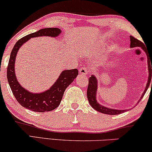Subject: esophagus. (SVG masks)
I'll list each match as a JSON object with an SVG mask.
<instances>
[{
	"mask_svg": "<svg viewBox=\"0 0 152 152\" xmlns=\"http://www.w3.org/2000/svg\"><path fill=\"white\" fill-rule=\"evenodd\" d=\"M79 72H80V75H83V76H85V75H86L87 74H88V70L86 68H80V71H79Z\"/></svg>",
	"mask_w": 152,
	"mask_h": 152,
	"instance_id": "esophagus-1",
	"label": "esophagus"
}]
</instances>
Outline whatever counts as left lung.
Wrapping results in <instances>:
<instances>
[{"instance_id": "obj_1", "label": "left lung", "mask_w": 152, "mask_h": 152, "mask_svg": "<svg viewBox=\"0 0 152 152\" xmlns=\"http://www.w3.org/2000/svg\"><path fill=\"white\" fill-rule=\"evenodd\" d=\"M130 41L131 43L130 45L132 48L134 47H140L142 50H144L145 53H147L146 49H145V45L142 41H140L138 39L135 38V37L130 36ZM147 60H148V68H149V78L148 82H147L146 88L144 91V93H142L141 99L144 96V95L146 93L147 88H149V84L151 83V75H152V59L149 61V58H148V55H147ZM151 86H152V81H151ZM97 82L96 77L94 75H92L90 77L88 80V88H87V97H88V102L90 103L91 107L93 109L96 110V111L100 112V113H104V114H109V115H118V114L122 113L125 111V110H116V109H109V108H107L103 107L97 103L96 100V92H97Z\"/></svg>"}]
</instances>
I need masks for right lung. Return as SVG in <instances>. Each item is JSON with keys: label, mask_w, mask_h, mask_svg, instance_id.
<instances>
[{"label": "right lung", "mask_w": 152, "mask_h": 152, "mask_svg": "<svg viewBox=\"0 0 152 152\" xmlns=\"http://www.w3.org/2000/svg\"><path fill=\"white\" fill-rule=\"evenodd\" d=\"M61 33L57 28L41 29L20 39L12 49L7 69V77L10 86L16 100L22 107L35 112L50 111L55 109L61 103L66 88L73 82L78 75L77 69L64 70L60 75L57 82L48 90L41 93H32L24 89L16 78L14 63L16 56L20 47L30 38L42 36L55 37Z\"/></svg>", "instance_id": "1"}]
</instances>
